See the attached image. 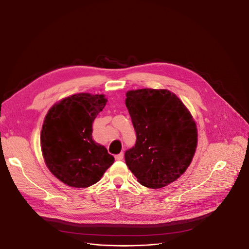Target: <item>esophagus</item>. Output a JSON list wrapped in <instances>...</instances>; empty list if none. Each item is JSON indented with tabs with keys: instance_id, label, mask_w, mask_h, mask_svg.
Masks as SVG:
<instances>
[{
	"instance_id": "1",
	"label": "esophagus",
	"mask_w": 249,
	"mask_h": 249,
	"mask_svg": "<svg viewBox=\"0 0 249 249\" xmlns=\"http://www.w3.org/2000/svg\"><path fill=\"white\" fill-rule=\"evenodd\" d=\"M123 157H124V153L123 152H121V153H119V154H117L115 156V159L116 160H118V161H120V160H122L123 159Z\"/></svg>"
}]
</instances>
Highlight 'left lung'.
<instances>
[{"label": "left lung", "instance_id": "8db88e82", "mask_svg": "<svg viewBox=\"0 0 249 249\" xmlns=\"http://www.w3.org/2000/svg\"><path fill=\"white\" fill-rule=\"evenodd\" d=\"M126 107L136 131V143L125 162L138 182L157 189L183 174L197 146V128L189 110L166 89L126 93Z\"/></svg>", "mask_w": 249, "mask_h": 249}]
</instances>
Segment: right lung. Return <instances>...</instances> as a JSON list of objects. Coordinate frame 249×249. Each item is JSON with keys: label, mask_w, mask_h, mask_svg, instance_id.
I'll list each match as a JSON object with an SVG mask.
<instances>
[{"label": "right lung", "mask_w": 249, "mask_h": 249, "mask_svg": "<svg viewBox=\"0 0 249 249\" xmlns=\"http://www.w3.org/2000/svg\"><path fill=\"white\" fill-rule=\"evenodd\" d=\"M107 103L103 94L66 97L48 111L41 149L48 169L66 185L89 187L114 163L107 149L92 139V124Z\"/></svg>", "instance_id": "right-lung-1"}]
</instances>
